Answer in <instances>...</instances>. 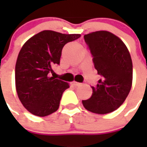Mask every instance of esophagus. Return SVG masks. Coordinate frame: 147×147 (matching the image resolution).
I'll list each match as a JSON object with an SVG mask.
<instances>
[{"instance_id": "esophagus-1", "label": "esophagus", "mask_w": 147, "mask_h": 147, "mask_svg": "<svg viewBox=\"0 0 147 147\" xmlns=\"http://www.w3.org/2000/svg\"><path fill=\"white\" fill-rule=\"evenodd\" d=\"M73 85H74V86L78 87V86H80V85H81V83H80V82H75V81H74V82H73Z\"/></svg>"}]
</instances>
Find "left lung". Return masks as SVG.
Here are the masks:
<instances>
[{"instance_id": "1", "label": "left lung", "mask_w": 147, "mask_h": 147, "mask_svg": "<svg viewBox=\"0 0 147 147\" xmlns=\"http://www.w3.org/2000/svg\"><path fill=\"white\" fill-rule=\"evenodd\" d=\"M84 40L102 78L92 87L91 97L82 100V105L88 111L99 115L113 112L124 102L132 88L130 53L121 39L110 32H93L84 35Z\"/></svg>"}]
</instances>
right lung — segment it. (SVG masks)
<instances>
[{"label":"right lung","instance_id":"1","mask_svg":"<svg viewBox=\"0 0 147 147\" xmlns=\"http://www.w3.org/2000/svg\"><path fill=\"white\" fill-rule=\"evenodd\" d=\"M80 37L44 30L22 47L15 65V88L21 103L31 114L44 117L59 109L62 94L69 84L48 74L54 65H59L65 44Z\"/></svg>","mask_w":147,"mask_h":147}]
</instances>
